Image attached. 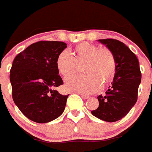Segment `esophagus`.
I'll return each instance as SVG.
<instances>
[{
  "label": "esophagus",
  "mask_w": 152,
  "mask_h": 152,
  "mask_svg": "<svg viewBox=\"0 0 152 152\" xmlns=\"http://www.w3.org/2000/svg\"><path fill=\"white\" fill-rule=\"evenodd\" d=\"M80 95L81 96V97L84 98V99H88V98H89V96H88V95L83 94H80Z\"/></svg>",
  "instance_id": "obj_1"
}]
</instances>
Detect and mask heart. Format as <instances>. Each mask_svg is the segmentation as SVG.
I'll return each mask as SVG.
<instances>
[{
    "instance_id": "b5f03b06",
    "label": "heart",
    "mask_w": 152,
    "mask_h": 152,
    "mask_svg": "<svg viewBox=\"0 0 152 152\" xmlns=\"http://www.w3.org/2000/svg\"><path fill=\"white\" fill-rule=\"evenodd\" d=\"M72 55L67 51L60 52L56 58V68L64 77H70L76 71L77 64L84 62L82 72L85 75H75L65 81V88L71 91L91 94L108 83L116 72V59L107 48L89 42H81L74 47Z\"/></svg>"
}]
</instances>
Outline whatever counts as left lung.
Segmentation results:
<instances>
[{"label":"left lung","mask_w":152,"mask_h":152,"mask_svg":"<svg viewBox=\"0 0 152 152\" xmlns=\"http://www.w3.org/2000/svg\"><path fill=\"white\" fill-rule=\"evenodd\" d=\"M97 41L113 52L116 72L106 94L97 96L99 107L91 113L103 121L113 123L123 119L135 104L142 75L136 56L124 43L113 39Z\"/></svg>","instance_id":"left-lung-1"}]
</instances>
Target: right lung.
<instances>
[{
    "label": "right lung",
    "mask_w": 152,
    "mask_h": 152,
    "mask_svg": "<svg viewBox=\"0 0 152 152\" xmlns=\"http://www.w3.org/2000/svg\"><path fill=\"white\" fill-rule=\"evenodd\" d=\"M65 48L63 42L39 41L13 60L10 72L13 100L24 116L35 123H49L64 112L68 95L54 88L63 84L56 58Z\"/></svg>",
    "instance_id": "right-lung-1"
}]
</instances>
